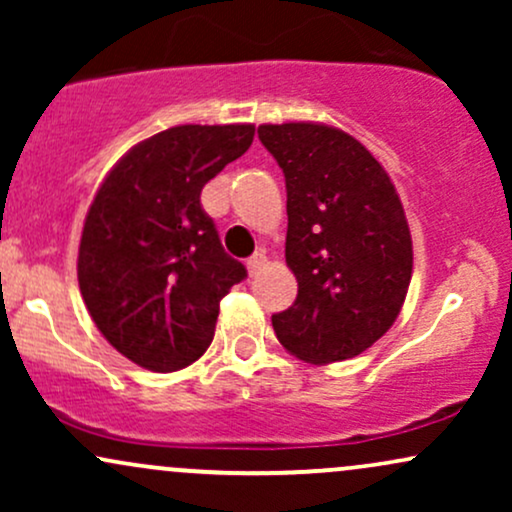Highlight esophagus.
Segmentation results:
<instances>
[{"label":"esophagus","mask_w":512,"mask_h":512,"mask_svg":"<svg viewBox=\"0 0 512 512\" xmlns=\"http://www.w3.org/2000/svg\"><path fill=\"white\" fill-rule=\"evenodd\" d=\"M264 264H267V255H264V252H255V255H252L250 260H248V272H250V276L260 274L262 269H264Z\"/></svg>","instance_id":"esophagus-1"}]
</instances>
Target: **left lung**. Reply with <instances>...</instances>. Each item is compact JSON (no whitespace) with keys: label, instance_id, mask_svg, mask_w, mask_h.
<instances>
[{"label":"left lung","instance_id":"1","mask_svg":"<svg viewBox=\"0 0 512 512\" xmlns=\"http://www.w3.org/2000/svg\"><path fill=\"white\" fill-rule=\"evenodd\" d=\"M286 178V264L298 281L272 315L281 346L308 363L354 358L390 330L411 281V236L390 175L351 134L315 122L260 125Z\"/></svg>","mask_w":512,"mask_h":512}]
</instances>
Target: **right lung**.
<instances>
[{
    "label": "right lung",
    "instance_id": "right-lung-1",
    "mask_svg": "<svg viewBox=\"0 0 512 512\" xmlns=\"http://www.w3.org/2000/svg\"><path fill=\"white\" fill-rule=\"evenodd\" d=\"M252 125H180L132 146L98 187L79 245V289L110 344L154 373L195 363L221 298L248 276L199 195L250 149Z\"/></svg>",
    "mask_w": 512,
    "mask_h": 512
}]
</instances>
